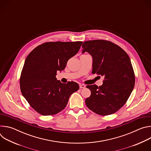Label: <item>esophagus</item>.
I'll return each instance as SVG.
<instances>
[{
	"label": "esophagus",
	"instance_id": "34e87169",
	"mask_svg": "<svg viewBox=\"0 0 151 151\" xmlns=\"http://www.w3.org/2000/svg\"><path fill=\"white\" fill-rule=\"evenodd\" d=\"M85 87V85L84 84H80L79 85V88H84Z\"/></svg>",
	"mask_w": 151,
	"mask_h": 151
}]
</instances>
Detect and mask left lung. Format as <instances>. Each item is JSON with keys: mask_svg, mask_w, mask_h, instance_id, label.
Wrapping results in <instances>:
<instances>
[{"mask_svg": "<svg viewBox=\"0 0 151 151\" xmlns=\"http://www.w3.org/2000/svg\"><path fill=\"white\" fill-rule=\"evenodd\" d=\"M82 47V54L87 52L93 58L92 73L104 78L99 87L95 84L87 86L91 93L85 104L99 115L112 114L124 105L134 87L130 58L121 47L110 41L88 40Z\"/></svg>", "mask_w": 151, "mask_h": 151, "instance_id": "obj_1", "label": "left lung"}]
</instances>
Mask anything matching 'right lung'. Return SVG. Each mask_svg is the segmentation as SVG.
<instances>
[{
	"mask_svg": "<svg viewBox=\"0 0 151 151\" xmlns=\"http://www.w3.org/2000/svg\"><path fill=\"white\" fill-rule=\"evenodd\" d=\"M82 44L81 41L46 42L27 57L20 77L21 91L39 114H57L65 108L70 95L79 90L77 83H63L55 76L57 71L65 69Z\"/></svg>",
	"mask_w": 151,
	"mask_h": 151,
	"instance_id": "add662e5",
	"label": "right lung"
}]
</instances>
